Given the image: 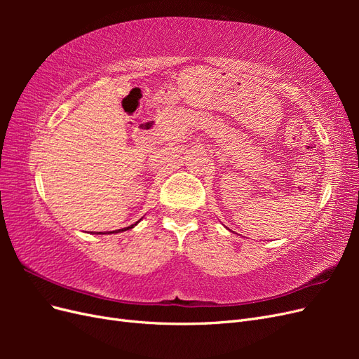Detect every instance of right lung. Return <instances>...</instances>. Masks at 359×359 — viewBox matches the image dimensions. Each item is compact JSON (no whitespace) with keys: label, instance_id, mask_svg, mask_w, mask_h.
<instances>
[{"label":"right lung","instance_id":"1","mask_svg":"<svg viewBox=\"0 0 359 359\" xmlns=\"http://www.w3.org/2000/svg\"><path fill=\"white\" fill-rule=\"evenodd\" d=\"M142 220V219H140ZM140 220H137L135 224H132V226H128V227H124V229H118V231H112V232H109V233H118V232H123V231H128V229H132V227H135ZM97 235H104L103 232H97Z\"/></svg>","mask_w":359,"mask_h":359}]
</instances>
